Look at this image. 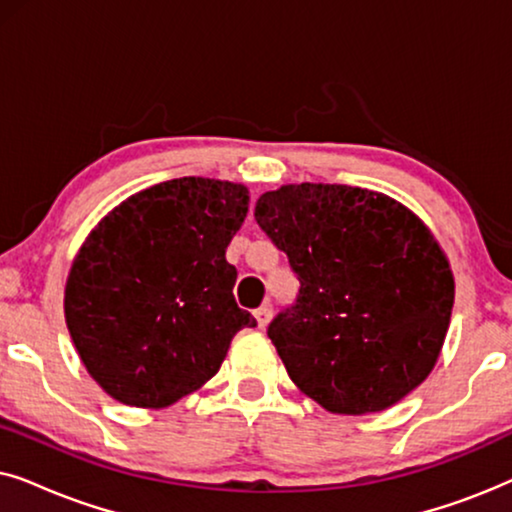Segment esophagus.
<instances>
[{
	"instance_id": "esophagus-1",
	"label": "esophagus",
	"mask_w": 512,
	"mask_h": 512,
	"mask_svg": "<svg viewBox=\"0 0 512 512\" xmlns=\"http://www.w3.org/2000/svg\"><path fill=\"white\" fill-rule=\"evenodd\" d=\"M254 317H256V321H258V328H265V326H268L270 317H272V307H270V305H261V307H258V310L254 312Z\"/></svg>"
}]
</instances>
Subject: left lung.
<instances>
[{
	"mask_svg": "<svg viewBox=\"0 0 512 512\" xmlns=\"http://www.w3.org/2000/svg\"><path fill=\"white\" fill-rule=\"evenodd\" d=\"M254 216L300 282L268 338L307 396L363 415L426 380L450 326L454 279L415 214L366 188L291 184L263 193Z\"/></svg>",
	"mask_w": 512,
	"mask_h": 512,
	"instance_id": "1",
	"label": "left lung"
}]
</instances>
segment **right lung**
<instances>
[{
	"mask_svg": "<svg viewBox=\"0 0 512 512\" xmlns=\"http://www.w3.org/2000/svg\"><path fill=\"white\" fill-rule=\"evenodd\" d=\"M247 188L184 177L121 202L83 244L65 317L83 366L116 401L165 408L219 373L256 319L235 303L226 249Z\"/></svg>",
	"mask_w": 512,
	"mask_h": 512,
	"instance_id": "1",
	"label": "right lung"
}]
</instances>
